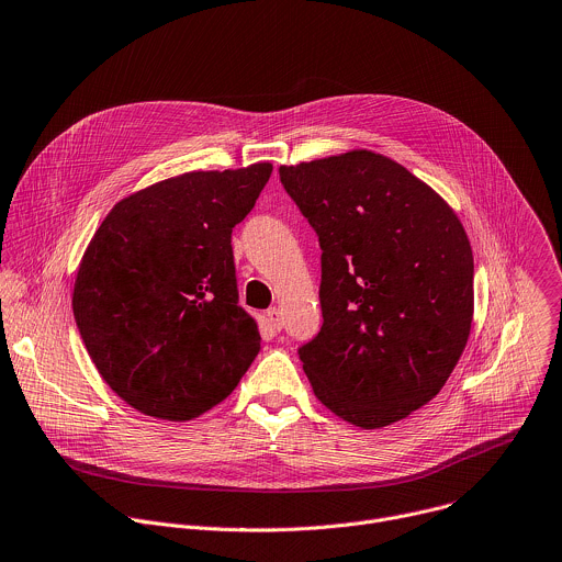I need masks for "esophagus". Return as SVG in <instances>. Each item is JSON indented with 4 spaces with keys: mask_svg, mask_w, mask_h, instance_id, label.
<instances>
[{
    "mask_svg": "<svg viewBox=\"0 0 562 562\" xmlns=\"http://www.w3.org/2000/svg\"><path fill=\"white\" fill-rule=\"evenodd\" d=\"M267 319H269V324L276 328V330H280L282 328V313H280V308H269L267 311Z\"/></svg>",
    "mask_w": 562,
    "mask_h": 562,
    "instance_id": "34e87169",
    "label": "esophagus"
}]
</instances>
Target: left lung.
Returning a JSON list of instances; mask_svg holds the SVG:
<instances>
[{
  "instance_id": "left-lung-1",
  "label": "left lung",
  "mask_w": 562,
  "mask_h": 562,
  "mask_svg": "<svg viewBox=\"0 0 562 562\" xmlns=\"http://www.w3.org/2000/svg\"><path fill=\"white\" fill-rule=\"evenodd\" d=\"M322 249V328L297 352L315 397L375 430L439 395L472 328L474 260L452 207L370 149L282 165Z\"/></svg>"
}]
</instances>
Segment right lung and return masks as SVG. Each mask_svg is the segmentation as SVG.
I'll return each instance as SVG.
<instances>
[{"label":"right lung","mask_w":562,"mask_h":562,"mask_svg":"<svg viewBox=\"0 0 562 562\" xmlns=\"http://www.w3.org/2000/svg\"><path fill=\"white\" fill-rule=\"evenodd\" d=\"M271 162L187 171L119 201L72 291L81 339L105 384L143 415L190 422L238 386L260 350L238 304L232 229Z\"/></svg>","instance_id":"obj_1"}]
</instances>
